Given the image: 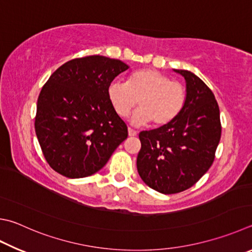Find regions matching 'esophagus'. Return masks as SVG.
Here are the masks:
<instances>
[{
    "mask_svg": "<svg viewBox=\"0 0 252 252\" xmlns=\"http://www.w3.org/2000/svg\"><path fill=\"white\" fill-rule=\"evenodd\" d=\"M127 133H129V136H135L136 134H138V132L134 131L133 129H131V127H129V129H127Z\"/></svg>",
    "mask_w": 252,
    "mask_h": 252,
    "instance_id": "esophagus-1",
    "label": "esophagus"
}]
</instances>
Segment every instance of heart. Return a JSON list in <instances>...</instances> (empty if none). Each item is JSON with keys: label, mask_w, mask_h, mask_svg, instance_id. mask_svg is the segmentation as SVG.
<instances>
[{"label": "heart", "mask_w": 252, "mask_h": 252, "mask_svg": "<svg viewBox=\"0 0 252 252\" xmlns=\"http://www.w3.org/2000/svg\"><path fill=\"white\" fill-rule=\"evenodd\" d=\"M107 95L113 111L126 118L136 104L141 107L130 118L135 126L153 121L165 126L180 116L186 102L185 87L153 68H144L132 74L126 82L112 81Z\"/></svg>", "instance_id": "b5f03b06"}]
</instances>
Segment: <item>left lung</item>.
<instances>
[{
  "label": "left lung",
  "instance_id": "1",
  "mask_svg": "<svg viewBox=\"0 0 252 252\" xmlns=\"http://www.w3.org/2000/svg\"><path fill=\"white\" fill-rule=\"evenodd\" d=\"M184 77L186 102L175 120L140 132L138 172L146 185L162 194L185 190L212 166L220 140L219 107L205 82L189 70Z\"/></svg>",
  "mask_w": 252,
  "mask_h": 252
}]
</instances>
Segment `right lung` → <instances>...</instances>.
<instances>
[{"label": "right lung", "mask_w": 252, "mask_h": 252, "mask_svg": "<svg viewBox=\"0 0 252 252\" xmlns=\"http://www.w3.org/2000/svg\"><path fill=\"white\" fill-rule=\"evenodd\" d=\"M129 68L94 55L67 62L49 77L37 100L35 132L54 171L69 178L93 175L127 138L107 89Z\"/></svg>", "instance_id": "right-lung-1"}]
</instances>
